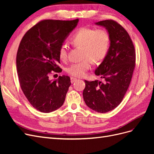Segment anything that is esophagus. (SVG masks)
Instances as JSON below:
<instances>
[{"label": "esophagus", "instance_id": "34e87169", "mask_svg": "<svg viewBox=\"0 0 154 154\" xmlns=\"http://www.w3.org/2000/svg\"><path fill=\"white\" fill-rule=\"evenodd\" d=\"M76 80H77V78H73V77H71V82L72 83H74V82H75Z\"/></svg>", "mask_w": 154, "mask_h": 154}]
</instances>
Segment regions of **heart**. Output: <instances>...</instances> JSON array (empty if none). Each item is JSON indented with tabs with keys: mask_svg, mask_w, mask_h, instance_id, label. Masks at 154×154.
<instances>
[{
	"mask_svg": "<svg viewBox=\"0 0 154 154\" xmlns=\"http://www.w3.org/2000/svg\"><path fill=\"white\" fill-rule=\"evenodd\" d=\"M74 47L81 48L83 61L71 64L67 72L74 77L84 76L86 72L91 67V63H97L103 60L108 51L110 44V36L105 29H94L82 27L77 31L71 39ZM60 60L65 61L67 58V48L62 44L58 50Z\"/></svg>",
	"mask_w": 154,
	"mask_h": 154,
	"instance_id": "b5f03b06",
	"label": "heart"
}]
</instances>
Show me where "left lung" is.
I'll return each instance as SVG.
<instances>
[{
  "mask_svg": "<svg viewBox=\"0 0 154 154\" xmlns=\"http://www.w3.org/2000/svg\"><path fill=\"white\" fill-rule=\"evenodd\" d=\"M95 24L105 27L110 36L109 50L94 72L105 81L85 80L83 96L90 109L106 113L121 103L127 91L135 67L136 53L128 33L118 23L106 20Z\"/></svg>",
  "mask_w": 154,
  "mask_h": 154,
  "instance_id": "obj_1",
  "label": "left lung"
}]
</instances>
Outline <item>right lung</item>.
Instances as JSON below:
<instances>
[{"instance_id": "obj_1", "label": "right lung", "mask_w": 154, "mask_h": 154, "mask_svg": "<svg viewBox=\"0 0 154 154\" xmlns=\"http://www.w3.org/2000/svg\"><path fill=\"white\" fill-rule=\"evenodd\" d=\"M74 20H45L23 36L17 54V69L20 87L29 103L42 112L49 113L61 107L71 80L60 76L49 80L51 71L61 72L58 50L77 26Z\"/></svg>"}]
</instances>
